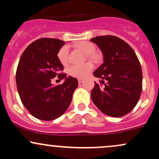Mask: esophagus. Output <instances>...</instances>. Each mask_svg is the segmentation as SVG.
<instances>
[{
    "mask_svg": "<svg viewBox=\"0 0 159 159\" xmlns=\"http://www.w3.org/2000/svg\"><path fill=\"white\" fill-rule=\"evenodd\" d=\"M83 81L84 79H82V78H79V79H78V84H81Z\"/></svg>",
    "mask_w": 159,
    "mask_h": 159,
    "instance_id": "34e87169",
    "label": "esophagus"
}]
</instances>
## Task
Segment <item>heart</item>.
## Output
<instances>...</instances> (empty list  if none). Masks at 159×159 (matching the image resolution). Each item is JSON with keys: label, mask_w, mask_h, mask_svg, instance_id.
Masks as SVG:
<instances>
[{"label": "heart", "mask_w": 159, "mask_h": 159, "mask_svg": "<svg viewBox=\"0 0 159 159\" xmlns=\"http://www.w3.org/2000/svg\"><path fill=\"white\" fill-rule=\"evenodd\" d=\"M75 47L79 50L88 54L92 59H96V56L92 54L95 51V46L93 43L87 41H81L76 43ZM57 57L63 65H66L69 61V48L66 45L63 46L60 49L57 54ZM93 66L90 62L81 65H72L68 69V73L71 76L78 78H84L91 72Z\"/></svg>", "instance_id": "obj_1"}]
</instances>
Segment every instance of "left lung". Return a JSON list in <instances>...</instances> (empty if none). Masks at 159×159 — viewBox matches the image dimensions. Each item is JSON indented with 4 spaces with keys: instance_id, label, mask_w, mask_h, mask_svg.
Listing matches in <instances>:
<instances>
[{
    "instance_id": "obj_1",
    "label": "left lung",
    "mask_w": 159,
    "mask_h": 159,
    "mask_svg": "<svg viewBox=\"0 0 159 159\" xmlns=\"http://www.w3.org/2000/svg\"><path fill=\"white\" fill-rule=\"evenodd\" d=\"M90 41L101 49L104 60L93 72L102 81L101 85L95 82L91 98L105 114L123 116L133 110L141 94L143 76L139 60L134 50L116 36H96Z\"/></svg>"
}]
</instances>
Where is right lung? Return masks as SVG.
<instances>
[{
    "instance_id": "add662e5",
    "label": "right lung",
    "mask_w": 159,
    "mask_h": 159,
    "mask_svg": "<svg viewBox=\"0 0 159 159\" xmlns=\"http://www.w3.org/2000/svg\"><path fill=\"white\" fill-rule=\"evenodd\" d=\"M65 42L42 38L29 45L20 58L16 70V84L24 106L39 120H55L62 116L72 102L78 80L61 73L63 66L57 57ZM57 76L64 79L54 86L50 81Z\"/></svg>"
}]
</instances>
